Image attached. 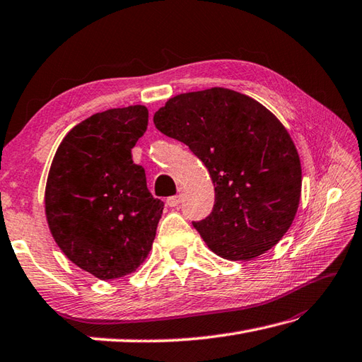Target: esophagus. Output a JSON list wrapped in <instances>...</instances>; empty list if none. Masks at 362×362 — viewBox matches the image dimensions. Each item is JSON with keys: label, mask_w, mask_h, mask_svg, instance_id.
I'll use <instances>...</instances> for the list:
<instances>
[{"label": "esophagus", "mask_w": 362, "mask_h": 362, "mask_svg": "<svg viewBox=\"0 0 362 362\" xmlns=\"http://www.w3.org/2000/svg\"><path fill=\"white\" fill-rule=\"evenodd\" d=\"M180 203H181V195H175V197L167 198V204L170 206V208H176Z\"/></svg>", "instance_id": "obj_1"}]
</instances>
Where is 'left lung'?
<instances>
[{"instance_id":"1","label":"left lung","mask_w":362,"mask_h":362,"mask_svg":"<svg viewBox=\"0 0 362 362\" xmlns=\"http://www.w3.org/2000/svg\"><path fill=\"white\" fill-rule=\"evenodd\" d=\"M153 122L208 168L216 203L194 226L214 253L250 261L281 240L298 209L301 165L289 132L267 107L212 87L176 95Z\"/></svg>"}]
</instances>
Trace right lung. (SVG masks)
Returning a JSON list of instances; mask_svg holds the SVG:
<instances>
[{
	"label": "right lung",
	"mask_w": 362,
	"mask_h": 362,
	"mask_svg": "<svg viewBox=\"0 0 362 362\" xmlns=\"http://www.w3.org/2000/svg\"><path fill=\"white\" fill-rule=\"evenodd\" d=\"M148 127V109L93 114L59 145L45 189L49 231L69 259L100 279L134 272L148 256L164 203L146 187L131 150Z\"/></svg>",
	"instance_id": "add662e5"
}]
</instances>
